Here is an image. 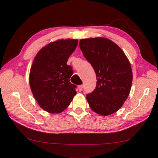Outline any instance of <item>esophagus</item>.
Wrapping results in <instances>:
<instances>
[{
	"mask_svg": "<svg viewBox=\"0 0 158 158\" xmlns=\"http://www.w3.org/2000/svg\"><path fill=\"white\" fill-rule=\"evenodd\" d=\"M83 89V85H79V91H81Z\"/></svg>",
	"mask_w": 158,
	"mask_h": 158,
	"instance_id": "obj_1",
	"label": "esophagus"
}]
</instances>
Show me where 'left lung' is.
<instances>
[{"instance_id":"8db88e82","label":"left lung","mask_w":158,"mask_h":158,"mask_svg":"<svg viewBox=\"0 0 158 158\" xmlns=\"http://www.w3.org/2000/svg\"><path fill=\"white\" fill-rule=\"evenodd\" d=\"M79 47L98 79L95 90L86 97L89 107L103 116L114 114L130 93L133 79L130 63L118 44L106 38L81 39Z\"/></svg>"}]
</instances>
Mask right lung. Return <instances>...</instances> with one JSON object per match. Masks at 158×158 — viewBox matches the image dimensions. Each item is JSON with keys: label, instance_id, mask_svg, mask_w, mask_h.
Here are the masks:
<instances>
[{"label": "right lung", "instance_id": "right-lung-1", "mask_svg": "<svg viewBox=\"0 0 158 158\" xmlns=\"http://www.w3.org/2000/svg\"><path fill=\"white\" fill-rule=\"evenodd\" d=\"M77 44L71 39L48 43L37 52L31 67V91L39 106L51 114L64 111L77 94L69 80L72 68L67 62Z\"/></svg>", "mask_w": 158, "mask_h": 158}]
</instances>
